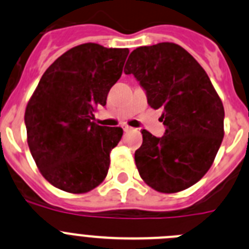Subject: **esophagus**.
Wrapping results in <instances>:
<instances>
[{
    "mask_svg": "<svg viewBox=\"0 0 249 249\" xmlns=\"http://www.w3.org/2000/svg\"><path fill=\"white\" fill-rule=\"evenodd\" d=\"M123 130H124L125 132H127V131H131V130H132V127H130V126H126V125H125V126L123 127Z\"/></svg>",
    "mask_w": 249,
    "mask_h": 249,
    "instance_id": "1",
    "label": "esophagus"
}]
</instances>
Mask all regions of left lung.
I'll use <instances>...</instances> for the list:
<instances>
[{"instance_id":"left-lung-1","label":"left lung","mask_w":249,"mask_h":249,"mask_svg":"<svg viewBox=\"0 0 249 249\" xmlns=\"http://www.w3.org/2000/svg\"><path fill=\"white\" fill-rule=\"evenodd\" d=\"M124 72L138 80L151 108L163 110L162 138L141 131L142 145L135 151L141 178L161 193L192 187L209 171L224 139V106L210 78L173 43L135 49Z\"/></svg>"}]
</instances>
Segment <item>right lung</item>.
Segmentation results:
<instances>
[{
  "label": "right lung",
  "instance_id": "right-lung-1",
  "mask_svg": "<svg viewBox=\"0 0 249 249\" xmlns=\"http://www.w3.org/2000/svg\"><path fill=\"white\" fill-rule=\"evenodd\" d=\"M129 49L87 43L70 49L41 76L28 102V146L43 177L64 192L81 194L107 177L119 126L93 123L97 106L122 76Z\"/></svg>",
  "mask_w": 249,
  "mask_h": 249
}]
</instances>
